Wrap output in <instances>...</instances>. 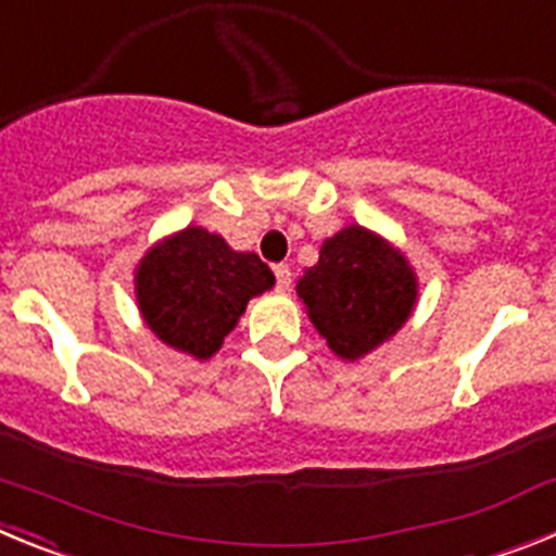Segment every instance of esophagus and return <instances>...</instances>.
Instances as JSON below:
<instances>
[{"instance_id":"34e87169","label":"esophagus","mask_w":556,"mask_h":556,"mask_svg":"<svg viewBox=\"0 0 556 556\" xmlns=\"http://www.w3.org/2000/svg\"><path fill=\"white\" fill-rule=\"evenodd\" d=\"M273 273H275V287L281 289V292H287V289L292 287V269H289V264H275Z\"/></svg>"}]
</instances>
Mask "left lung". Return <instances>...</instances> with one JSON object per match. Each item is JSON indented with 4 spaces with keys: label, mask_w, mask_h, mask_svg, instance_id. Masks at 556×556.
Here are the masks:
<instances>
[{
    "label": "left lung",
    "mask_w": 556,
    "mask_h": 556,
    "mask_svg": "<svg viewBox=\"0 0 556 556\" xmlns=\"http://www.w3.org/2000/svg\"><path fill=\"white\" fill-rule=\"evenodd\" d=\"M298 294L328 348L353 362L404 326L417 283L404 255L351 225L323 244L320 262L298 281Z\"/></svg>",
    "instance_id": "8db88e82"
}]
</instances>
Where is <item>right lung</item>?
<instances>
[{"label":"right lung","instance_id":"1","mask_svg":"<svg viewBox=\"0 0 556 556\" xmlns=\"http://www.w3.org/2000/svg\"><path fill=\"white\" fill-rule=\"evenodd\" d=\"M275 275L255 253H236L223 236L186 228L141 258L136 294L147 326L166 345L208 358L233 331L253 294Z\"/></svg>","mask_w":556,"mask_h":556}]
</instances>
